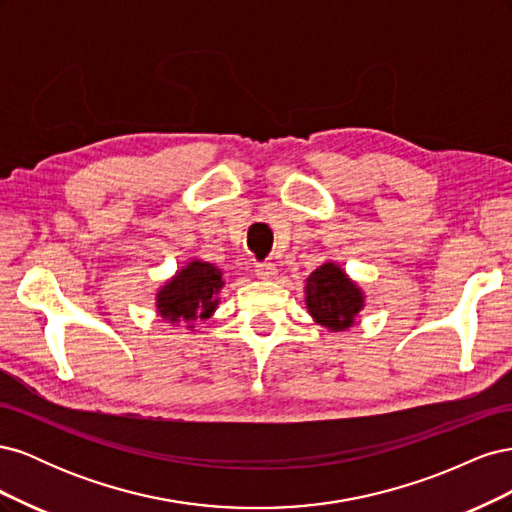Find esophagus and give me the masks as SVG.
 I'll list each match as a JSON object with an SVG mask.
<instances>
[{"mask_svg": "<svg viewBox=\"0 0 512 512\" xmlns=\"http://www.w3.org/2000/svg\"><path fill=\"white\" fill-rule=\"evenodd\" d=\"M256 275L260 277V280H273V277L277 275V267L273 265V262H260V265H256Z\"/></svg>", "mask_w": 512, "mask_h": 512, "instance_id": "1", "label": "esophagus"}]
</instances>
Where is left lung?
Segmentation results:
<instances>
[{"instance_id":"left-lung-1","label":"left lung","mask_w":512,"mask_h":512,"mask_svg":"<svg viewBox=\"0 0 512 512\" xmlns=\"http://www.w3.org/2000/svg\"><path fill=\"white\" fill-rule=\"evenodd\" d=\"M305 305L312 318L329 331L350 329L365 305L363 290L335 262H324L305 284Z\"/></svg>"}]
</instances>
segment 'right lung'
Wrapping results in <instances>:
<instances>
[{
	"mask_svg": "<svg viewBox=\"0 0 512 512\" xmlns=\"http://www.w3.org/2000/svg\"><path fill=\"white\" fill-rule=\"evenodd\" d=\"M224 286L222 271L211 262L192 260L175 277L158 290L156 307L158 314L168 322H190L211 318L220 303V290Z\"/></svg>",
	"mask_w": 512,
	"mask_h": 512,
	"instance_id": "add662e5",
	"label": "right lung"
}]
</instances>
